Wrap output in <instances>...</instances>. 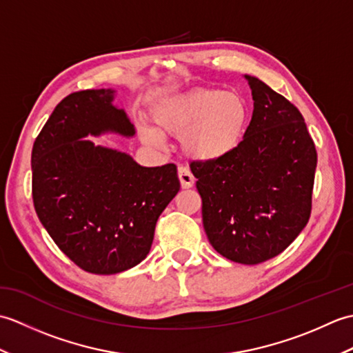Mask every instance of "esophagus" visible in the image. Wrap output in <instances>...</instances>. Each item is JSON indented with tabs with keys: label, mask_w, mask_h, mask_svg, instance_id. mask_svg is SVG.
I'll return each instance as SVG.
<instances>
[{
	"label": "esophagus",
	"mask_w": 353,
	"mask_h": 353,
	"mask_svg": "<svg viewBox=\"0 0 353 353\" xmlns=\"http://www.w3.org/2000/svg\"><path fill=\"white\" fill-rule=\"evenodd\" d=\"M177 174H179V181H181V186H182L183 190L192 188L194 183H196V179H194V176H192V172L190 171V168L179 167Z\"/></svg>",
	"instance_id": "1"
}]
</instances>
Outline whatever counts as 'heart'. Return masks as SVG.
Listing matches in <instances>:
<instances>
[{
  "label": "heart",
  "instance_id": "1",
  "mask_svg": "<svg viewBox=\"0 0 353 353\" xmlns=\"http://www.w3.org/2000/svg\"><path fill=\"white\" fill-rule=\"evenodd\" d=\"M156 130L182 138L190 157L200 162L224 159L241 144L250 123V106L241 94L194 89L161 101L153 110ZM159 133L142 130L148 144H161Z\"/></svg>",
  "mask_w": 353,
  "mask_h": 353
}]
</instances>
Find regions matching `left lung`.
<instances>
[{"mask_svg":"<svg viewBox=\"0 0 353 353\" xmlns=\"http://www.w3.org/2000/svg\"><path fill=\"white\" fill-rule=\"evenodd\" d=\"M253 97L241 144L214 162H191L209 243L254 265L282 253L311 215L317 152L301 112L264 81L244 76Z\"/></svg>","mask_w":353,"mask_h":353,"instance_id":"obj_1","label":"left lung"}]
</instances>
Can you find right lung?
<instances>
[{"instance_id":"1","label":"right lung","mask_w":353,"mask_h":353,"mask_svg":"<svg viewBox=\"0 0 353 353\" xmlns=\"http://www.w3.org/2000/svg\"><path fill=\"white\" fill-rule=\"evenodd\" d=\"M115 89L70 94L52 110L32 152L33 203L42 226L74 264L95 274L147 258L156 221L181 190L174 163L142 167L86 137H134Z\"/></svg>"}]
</instances>
